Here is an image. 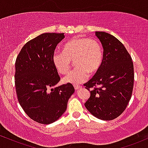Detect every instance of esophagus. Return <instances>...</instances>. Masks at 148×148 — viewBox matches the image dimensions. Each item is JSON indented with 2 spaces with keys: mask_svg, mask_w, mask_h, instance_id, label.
<instances>
[{
  "mask_svg": "<svg viewBox=\"0 0 148 148\" xmlns=\"http://www.w3.org/2000/svg\"><path fill=\"white\" fill-rule=\"evenodd\" d=\"M82 87H81L80 85H74V88H75V90H77V89H80V88Z\"/></svg>",
  "mask_w": 148,
  "mask_h": 148,
  "instance_id": "esophagus-1",
  "label": "esophagus"
}]
</instances>
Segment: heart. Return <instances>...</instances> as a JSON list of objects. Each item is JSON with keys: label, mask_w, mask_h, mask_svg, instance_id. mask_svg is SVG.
I'll use <instances>...</instances> for the list:
<instances>
[{"label": "heart", "mask_w": 148, "mask_h": 148, "mask_svg": "<svg viewBox=\"0 0 148 148\" xmlns=\"http://www.w3.org/2000/svg\"><path fill=\"white\" fill-rule=\"evenodd\" d=\"M103 59L102 46L99 41L88 38H73L64 44L63 52H54L52 61L57 72L62 75L69 72L74 61L76 68L63 81L79 84L87 80L89 73L99 71Z\"/></svg>", "instance_id": "1"}]
</instances>
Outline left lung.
Segmentation results:
<instances>
[{"mask_svg": "<svg viewBox=\"0 0 148 148\" xmlns=\"http://www.w3.org/2000/svg\"><path fill=\"white\" fill-rule=\"evenodd\" d=\"M95 34L103 48V59L99 71L84 84L90 92L84 106L97 118L112 120L125 110L132 97L134 64L118 39L106 32Z\"/></svg>", "mask_w": 148, "mask_h": 148, "instance_id": "obj_1", "label": "left lung"}]
</instances>
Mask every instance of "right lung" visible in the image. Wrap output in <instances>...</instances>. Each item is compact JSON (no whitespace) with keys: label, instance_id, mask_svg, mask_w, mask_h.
<instances>
[{"label":"right lung","instance_id":"1","mask_svg":"<svg viewBox=\"0 0 148 148\" xmlns=\"http://www.w3.org/2000/svg\"><path fill=\"white\" fill-rule=\"evenodd\" d=\"M64 34L46 33L24 45L15 61L14 84L19 104L35 122L49 124L65 112L75 89L71 83L52 88L60 81L52 61Z\"/></svg>","mask_w":148,"mask_h":148}]
</instances>
